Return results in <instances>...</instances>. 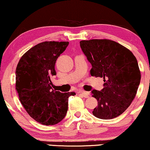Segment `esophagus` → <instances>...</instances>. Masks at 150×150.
<instances>
[{
  "label": "esophagus",
  "instance_id": "obj_1",
  "mask_svg": "<svg viewBox=\"0 0 150 150\" xmlns=\"http://www.w3.org/2000/svg\"><path fill=\"white\" fill-rule=\"evenodd\" d=\"M79 93L80 95H82V97H85V98H88V97H89V93H87V92H85V91H79Z\"/></svg>",
  "mask_w": 150,
  "mask_h": 150
}]
</instances>
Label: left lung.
I'll return each instance as SVG.
<instances>
[{"instance_id":"8db88e82","label":"left lung","mask_w":150,"mask_h":150,"mask_svg":"<svg viewBox=\"0 0 150 150\" xmlns=\"http://www.w3.org/2000/svg\"><path fill=\"white\" fill-rule=\"evenodd\" d=\"M80 46L92 66L91 76L104 81L100 91H91L98 101L93 114L103 120L120 116L131 105L140 84L136 57L126 47L107 39L82 40Z\"/></svg>"}]
</instances>
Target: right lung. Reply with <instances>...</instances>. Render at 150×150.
<instances>
[{
  "instance_id": "obj_1",
  "label": "right lung",
  "mask_w": 150,
  "mask_h": 150,
  "mask_svg": "<svg viewBox=\"0 0 150 150\" xmlns=\"http://www.w3.org/2000/svg\"><path fill=\"white\" fill-rule=\"evenodd\" d=\"M68 45L55 41L39 43L28 50L17 64L16 87L19 100L28 114L42 125L61 122L68 111V97L76 95L52 88L56 60Z\"/></svg>"
}]
</instances>
